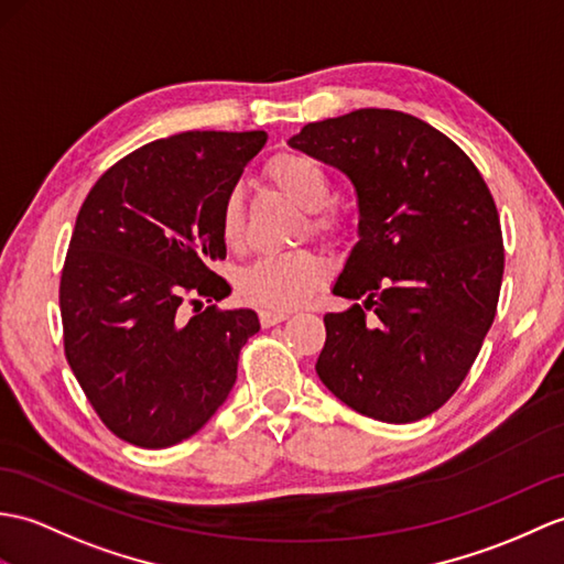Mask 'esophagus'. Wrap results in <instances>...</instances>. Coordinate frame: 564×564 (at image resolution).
<instances>
[{
  "instance_id": "1",
  "label": "esophagus",
  "mask_w": 564,
  "mask_h": 564,
  "mask_svg": "<svg viewBox=\"0 0 564 564\" xmlns=\"http://www.w3.org/2000/svg\"><path fill=\"white\" fill-rule=\"evenodd\" d=\"M288 314H291V312L264 307V310H259V322H261V326H273V324H279V322L288 319Z\"/></svg>"
}]
</instances>
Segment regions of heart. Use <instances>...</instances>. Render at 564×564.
<instances>
[{"mask_svg": "<svg viewBox=\"0 0 564 564\" xmlns=\"http://www.w3.org/2000/svg\"><path fill=\"white\" fill-rule=\"evenodd\" d=\"M264 177L295 206L307 212L305 228L314 238L336 242L348 230V216L332 206L334 185L326 167L307 153L283 151L264 165ZM218 232L228 250L245 242V202L230 189L220 202ZM324 276V259L314 250H293L254 259L238 273V295L245 303L269 310H288L303 303Z\"/></svg>", "mask_w": 564, "mask_h": 564, "instance_id": "obj_1", "label": "heart"}]
</instances>
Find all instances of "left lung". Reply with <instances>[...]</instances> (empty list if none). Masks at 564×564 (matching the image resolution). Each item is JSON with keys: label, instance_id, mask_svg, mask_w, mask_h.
<instances>
[{"label": "left lung", "instance_id": "8db88e82", "mask_svg": "<svg viewBox=\"0 0 564 564\" xmlns=\"http://www.w3.org/2000/svg\"><path fill=\"white\" fill-rule=\"evenodd\" d=\"M293 149L334 165L358 194L360 240L324 314L314 368L336 399L382 423L447 403L474 365L500 300V216L474 161L435 127L362 108L310 122Z\"/></svg>", "mask_w": 564, "mask_h": 564}]
</instances>
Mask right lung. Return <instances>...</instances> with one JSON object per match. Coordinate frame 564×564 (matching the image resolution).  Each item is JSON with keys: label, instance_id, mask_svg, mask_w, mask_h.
Wrapping results in <instances>:
<instances>
[{"label": "right lung", "instance_id": "right-lung-1", "mask_svg": "<svg viewBox=\"0 0 564 564\" xmlns=\"http://www.w3.org/2000/svg\"><path fill=\"white\" fill-rule=\"evenodd\" d=\"M267 132H182L124 155L90 187L59 281L64 356L100 421L143 449L199 432L238 379L254 310L182 305L230 293L220 202Z\"/></svg>", "mask_w": 564, "mask_h": 564}]
</instances>
